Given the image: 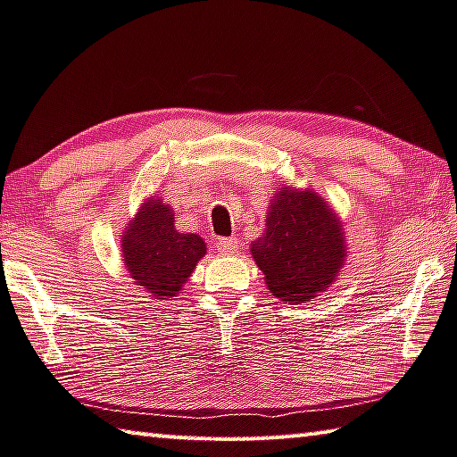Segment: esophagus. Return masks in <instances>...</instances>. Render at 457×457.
<instances>
[{"label": "esophagus", "mask_w": 457, "mask_h": 457, "mask_svg": "<svg viewBox=\"0 0 457 457\" xmlns=\"http://www.w3.org/2000/svg\"><path fill=\"white\" fill-rule=\"evenodd\" d=\"M215 247H218L221 253H236L237 239L236 237H218V242H215Z\"/></svg>", "instance_id": "1"}]
</instances>
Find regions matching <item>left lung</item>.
<instances>
[{
	"label": "left lung",
	"instance_id": "left-lung-1",
	"mask_svg": "<svg viewBox=\"0 0 457 457\" xmlns=\"http://www.w3.org/2000/svg\"><path fill=\"white\" fill-rule=\"evenodd\" d=\"M270 292L302 303L326 292L345 260L342 221L323 197L284 186L273 194L265 231L252 244Z\"/></svg>",
	"mask_w": 457,
	"mask_h": 457
}]
</instances>
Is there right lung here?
Returning <instances> with one entry per match:
<instances>
[{
    "instance_id": "1",
    "label": "right lung",
    "mask_w": 457,
    "mask_h": 457,
    "mask_svg": "<svg viewBox=\"0 0 457 457\" xmlns=\"http://www.w3.org/2000/svg\"><path fill=\"white\" fill-rule=\"evenodd\" d=\"M205 250V242L197 234H179L173 226L171 207L157 195L139 207L121 236L123 265L155 300L176 295Z\"/></svg>"
}]
</instances>
